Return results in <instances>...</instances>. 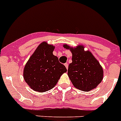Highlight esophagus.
<instances>
[{
  "instance_id": "34e87169",
  "label": "esophagus",
  "mask_w": 121,
  "mask_h": 121,
  "mask_svg": "<svg viewBox=\"0 0 121 121\" xmlns=\"http://www.w3.org/2000/svg\"><path fill=\"white\" fill-rule=\"evenodd\" d=\"M65 66H66V68L67 69H68V63H65Z\"/></svg>"
}]
</instances>
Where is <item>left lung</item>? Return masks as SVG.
I'll return each instance as SVG.
<instances>
[{"label": "left lung", "mask_w": 121, "mask_h": 121, "mask_svg": "<svg viewBox=\"0 0 121 121\" xmlns=\"http://www.w3.org/2000/svg\"><path fill=\"white\" fill-rule=\"evenodd\" d=\"M63 47L72 52V63L69 65L68 74L76 88L88 92L97 87L103 78V71L99 62L89 51L85 52L84 46L71 48Z\"/></svg>", "instance_id": "left-lung-1"}]
</instances>
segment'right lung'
Instances as JSON below:
<instances>
[{
    "label": "right lung",
    "mask_w": 121,
    "mask_h": 121,
    "mask_svg": "<svg viewBox=\"0 0 121 121\" xmlns=\"http://www.w3.org/2000/svg\"><path fill=\"white\" fill-rule=\"evenodd\" d=\"M54 47L43 42L39 45L24 66L23 76L32 90L39 92L53 89L67 71L65 65L53 55Z\"/></svg>",
    "instance_id": "obj_1"
}]
</instances>
